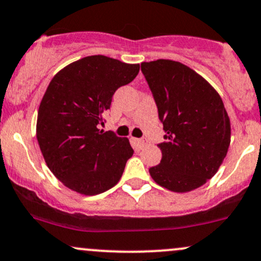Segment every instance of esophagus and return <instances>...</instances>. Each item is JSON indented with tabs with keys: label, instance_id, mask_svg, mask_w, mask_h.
Returning a JSON list of instances; mask_svg holds the SVG:
<instances>
[{
	"label": "esophagus",
	"instance_id": "1",
	"mask_svg": "<svg viewBox=\"0 0 261 261\" xmlns=\"http://www.w3.org/2000/svg\"><path fill=\"white\" fill-rule=\"evenodd\" d=\"M134 144H135L139 148H144L147 146L148 141L146 139H134Z\"/></svg>",
	"mask_w": 261,
	"mask_h": 261
}]
</instances>
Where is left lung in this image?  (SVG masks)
Listing matches in <instances>:
<instances>
[{"label":"left lung","mask_w":261,"mask_h":261,"mask_svg":"<svg viewBox=\"0 0 261 261\" xmlns=\"http://www.w3.org/2000/svg\"><path fill=\"white\" fill-rule=\"evenodd\" d=\"M163 124L160 165L151 177L173 192H188L216 174L230 144V121L219 94L179 62L141 63Z\"/></svg>","instance_id":"1"}]
</instances>
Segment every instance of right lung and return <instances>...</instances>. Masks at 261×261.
I'll list each match as a JSON object with an SVG mask.
<instances>
[{
    "instance_id": "add662e5",
    "label": "right lung",
    "mask_w": 261,
    "mask_h": 261,
    "mask_svg": "<svg viewBox=\"0 0 261 261\" xmlns=\"http://www.w3.org/2000/svg\"><path fill=\"white\" fill-rule=\"evenodd\" d=\"M139 64L90 56L67 65L45 90L37 140L48 168L70 190L102 193L119 182L134 150L124 137L99 130L115 91L139 74Z\"/></svg>"
}]
</instances>
